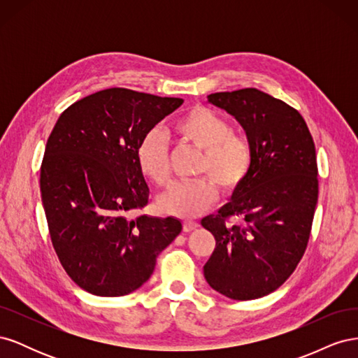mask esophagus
<instances>
[{
    "mask_svg": "<svg viewBox=\"0 0 358 358\" xmlns=\"http://www.w3.org/2000/svg\"><path fill=\"white\" fill-rule=\"evenodd\" d=\"M182 227H183V231H185V233H191V231H194V230L197 229L199 222H196V221H183Z\"/></svg>",
    "mask_w": 358,
    "mask_h": 358,
    "instance_id": "1",
    "label": "esophagus"
}]
</instances>
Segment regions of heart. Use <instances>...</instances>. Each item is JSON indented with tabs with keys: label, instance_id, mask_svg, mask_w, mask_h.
I'll return each instance as SVG.
<instances>
[{
	"label": "heart",
	"instance_id": "1",
	"mask_svg": "<svg viewBox=\"0 0 358 358\" xmlns=\"http://www.w3.org/2000/svg\"><path fill=\"white\" fill-rule=\"evenodd\" d=\"M173 131L182 142L203 150L192 182L176 183L158 200L161 210L191 218L208 210L220 196V189L230 194L248 179L254 167L255 149L249 136L233 131L229 119L209 107L197 104L180 115ZM137 162L143 176L154 185L164 188L171 178L170 149L164 131L152 128L140 140Z\"/></svg>",
	"mask_w": 358,
	"mask_h": 358
}]
</instances>
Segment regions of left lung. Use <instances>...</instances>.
<instances>
[{"instance_id":"1","label":"left lung","mask_w":358,"mask_h":358,"mask_svg":"<svg viewBox=\"0 0 358 358\" xmlns=\"http://www.w3.org/2000/svg\"><path fill=\"white\" fill-rule=\"evenodd\" d=\"M208 100L241 122L255 159L231 201L201 221L216 241L203 272L225 297L252 300L282 285L306 251L318 201L315 143L294 107L263 91L215 92Z\"/></svg>"}]
</instances>
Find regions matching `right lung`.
I'll return each instance as SVG.
<instances>
[{
	"label": "right lung",
	"instance_id": "1",
	"mask_svg": "<svg viewBox=\"0 0 358 358\" xmlns=\"http://www.w3.org/2000/svg\"><path fill=\"white\" fill-rule=\"evenodd\" d=\"M182 103L103 90L67 107L52 129L40 169L50 241L67 275L91 294L119 297L142 287L182 230L170 216L131 218L149 200L140 140Z\"/></svg>",
	"mask_w": 358,
	"mask_h": 358
}]
</instances>
